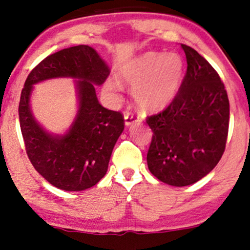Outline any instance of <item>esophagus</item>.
<instances>
[{
    "instance_id": "esophagus-1",
    "label": "esophagus",
    "mask_w": 250,
    "mask_h": 250,
    "mask_svg": "<svg viewBox=\"0 0 250 250\" xmlns=\"http://www.w3.org/2000/svg\"><path fill=\"white\" fill-rule=\"evenodd\" d=\"M124 118H125L126 125H132V124H134V123L140 122L139 117H136L134 114H132V112H128V111H125Z\"/></svg>"
}]
</instances>
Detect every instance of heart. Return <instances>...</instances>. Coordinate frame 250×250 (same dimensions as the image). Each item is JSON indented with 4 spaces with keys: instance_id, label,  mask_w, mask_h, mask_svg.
I'll return each instance as SVG.
<instances>
[{
    "instance_id": "b5f03b06",
    "label": "heart",
    "mask_w": 250,
    "mask_h": 250,
    "mask_svg": "<svg viewBox=\"0 0 250 250\" xmlns=\"http://www.w3.org/2000/svg\"><path fill=\"white\" fill-rule=\"evenodd\" d=\"M182 75L183 60L176 53H146L121 70V76L133 85L136 104L146 110H158L169 104L179 90ZM104 87L109 93L117 94L122 84L111 78Z\"/></svg>"
}]
</instances>
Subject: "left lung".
Here are the masks:
<instances>
[{
  "label": "left lung",
  "instance_id": "8db88e82",
  "mask_svg": "<svg viewBox=\"0 0 250 250\" xmlns=\"http://www.w3.org/2000/svg\"><path fill=\"white\" fill-rule=\"evenodd\" d=\"M187 71L173 101L146 117L152 129L146 163L159 181L186 187L206 176L227 145L230 104L220 75L192 47L181 44Z\"/></svg>",
  "mask_w": 250,
  "mask_h": 250
}]
</instances>
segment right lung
I'll return each instance as SVG.
<instances>
[{"label": "right lung", "instance_id": "right-lung-1", "mask_svg": "<svg viewBox=\"0 0 250 250\" xmlns=\"http://www.w3.org/2000/svg\"><path fill=\"white\" fill-rule=\"evenodd\" d=\"M109 68L94 49L76 45L50 54L30 71L20 95L19 122L26 153L37 172L52 186L82 191L105 175L115 143L124 129L121 111L99 104L95 84L104 83ZM77 78L80 109L73 127L63 137H52L30 114L31 85L54 77Z\"/></svg>", "mask_w": 250, "mask_h": 250}]
</instances>
